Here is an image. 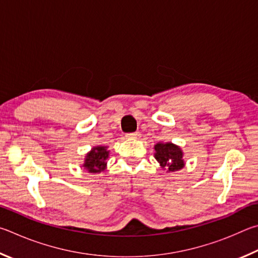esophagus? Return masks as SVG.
Returning <instances> with one entry per match:
<instances>
[{"mask_svg":"<svg viewBox=\"0 0 258 258\" xmlns=\"http://www.w3.org/2000/svg\"><path fill=\"white\" fill-rule=\"evenodd\" d=\"M125 137H128V138H139V137H141V133H138V132L129 133V134L125 135Z\"/></svg>","mask_w":258,"mask_h":258,"instance_id":"34e87169","label":"esophagus"}]
</instances>
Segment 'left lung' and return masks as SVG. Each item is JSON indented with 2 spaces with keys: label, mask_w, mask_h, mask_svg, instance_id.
I'll return each instance as SVG.
<instances>
[{
  "label": "left lung",
  "mask_w": 258,
  "mask_h": 258,
  "mask_svg": "<svg viewBox=\"0 0 258 258\" xmlns=\"http://www.w3.org/2000/svg\"><path fill=\"white\" fill-rule=\"evenodd\" d=\"M155 159L162 168L169 170V172H174L183 168L184 162L180 147L171 143H159L155 145Z\"/></svg>",
  "instance_id": "left-lung-1"
}]
</instances>
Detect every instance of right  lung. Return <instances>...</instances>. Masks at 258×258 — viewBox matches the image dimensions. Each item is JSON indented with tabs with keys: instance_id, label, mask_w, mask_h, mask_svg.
I'll use <instances>...</instances> for the list:
<instances>
[{
	"instance_id": "1",
	"label": "right lung",
	"mask_w": 258,
	"mask_h": 258,
	"mask_svg": "<svg viewBox=\"0 0 258 258\" xmlns=\"http://www.w3.org/2000/svg\"><path fill=\"white\" fill-rule=\"evenodd\" d=\"M107 157H108V151L106 150V147H103V146L94 147L93 151L88 153L87 156H86L84 166L86 168V170L92 173L101 172V171L105 169Z\"/></svg>"
}]
</instances>
